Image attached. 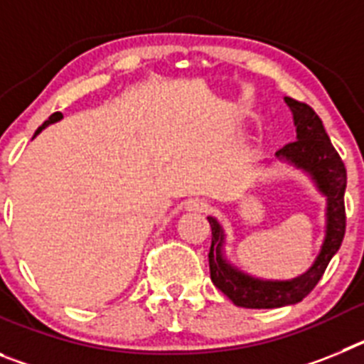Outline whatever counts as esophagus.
<instances>
[{"instance_id":"1","label":"esophagus","mask_w":364,"mask_h":364,"mask_svg":"<svg viewBox=\"0 0 364 364\" xmlns=\"http://www.w3.org/2000/svg\"><path fill=\"white\" fill-rule=\"evenodd\" d=\"M186 211H195V213H204V211L210 210V202L205 198H191V200L186 202Z\"/></svg>"}]
</instances>
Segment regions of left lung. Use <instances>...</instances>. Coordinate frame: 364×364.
<instances>
[{"label":"left lung","mask_w":364,"mask_h":364,"mask_svg":"<svg viewBox=\"0 0 364 364\" xmlns=\"http://www.w3.org/2000/svg\"><path fill=\"white\" fill-rule=\"evenodd\" d=\"M284 102L294 114L297 140L286 144L275 156L310 175L315 188L326 197V235L319 255L308 272L290 281H264L231 264L224 255V230L217 218L208 217L211 226V247L208 255L211 281L233 304L242 308H281L301 302L321 281L328 262L336 255L345 237V164L314 109L288 96Z\"/></svg>","instance_id":"left-lung-1"}]
</instances>
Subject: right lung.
I'll return each mask as SVG.
<instances>
[{
    "label": "right lung",
    "mask_w": 364,
    "mask_h": 364,
    "mask_svg": "<svg viewBox=\"0 0 364 364\" xmlns=\"http://www.w3.org/2000/svg\"><path fill=\"white\" fill-rule=\"evenodd\" d=\"M63 118V114L62 112H54V114H50L49 117V120H45L43 122V125H41V127H38V131H36V134H40L41 131L45 129V127H47V125H50V124H54V122H60ZM36 134H34V136H36Z\"/></svg>",
    "instance_id": "right-lung-1"
}]
</instances>
